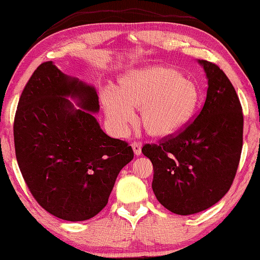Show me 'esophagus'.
Instances as JSON below:
<instances>
[{
	"label": "esophagus",
	"mask_w": 260,
	"mask_h": 260,
	"mask_svg": "<svg viewBox=\"0 0 260 260\" xmlns=\"http://www.w3.org/2000/svg\"><path fill=\"white\" fill-rule=\"evenodd\" d=\"M132 148H133V151H134L135 155H137V156L141 155V148H142L141 143L133 142V143H132Z\"/></svg>",
	"instance_id": "esophagus-1"
}]
</instances>
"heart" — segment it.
Returning a JSON list of instances; mask_svg holds the SVG:
<instances>
[{"label": "heart", "mask_w": 260, "mask_h": 260, "mask_svg": "<svg viewBox=\"0 0 260 260\" xmlns=\"http://www.w3.org/2000/svg\"><path fill=\"white\" fill-rule=\"evenodd\" d=\"M105 114L115 133L123 135L134 122L133 110L150 138L174 137L191 120L199 102V88L192 78L166 66L127 71L115 90L101 93Z\"/></svg>", "instance_id": "heart-1"}]
</instances>
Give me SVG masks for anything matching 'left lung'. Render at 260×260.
<instances>
[{"instance_id":"8db88e82","label":"left lung","mask_w":260,"mask_h":260,"mask_svg":"<svg viewBox=\"0 0 260 260\" xmlns=\"http://www.w3.org/2000/svg\"><path fill=\"white\" fill-rule=\"evenodd\" d=\"M198 62L208 81L203 110L182 133L142 148L154 167L152 191L178 215L203 212L224 197L243 146L242 106L233 84L216 64Z\"/></svg>"}]
</instances>
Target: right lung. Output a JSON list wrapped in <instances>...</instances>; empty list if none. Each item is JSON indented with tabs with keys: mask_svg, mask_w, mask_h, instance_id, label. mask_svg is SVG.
<instances>
[{
	"mask_svg": "<svg viewBox=\"0 0 260 260\" xmlns=\"http://www.w3.org/2000/svg\"><path fill=\"white\" fill-rule=\"evenodd\" d=\"M98 112L94 86L66 75L52 61L36 69L19 98L14 123L18 167L37 203L59 219L97 215L134 157L131 146L103 132Z\"/></svg>",
	"mask_w": 260,
	"mask_h": 260,
	"instance_id": "1",
	"label": "right lung"
}]
</instances>
